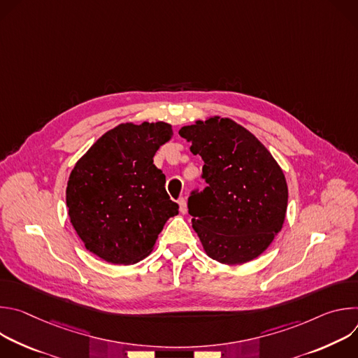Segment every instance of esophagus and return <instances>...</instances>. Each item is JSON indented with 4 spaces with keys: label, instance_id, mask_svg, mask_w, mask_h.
Instances as JSON below:
<instances>
[{
    "label": "esophagus",
    "instance_id": "34e87169",
    "mask_svg": "<svg viewBox=\"0 0 358 358\" xmlns=\"http://www.w3.org/2000/svg\"><path fill=\"white\" fill-rule=\"evenodd\" d=\"M178 208H180L181 214L187 213V201H185V198H180L178 199Z\"/></svg>",
    "mask_w": 358,
    "mask_h": 358
}]
</instances>
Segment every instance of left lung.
<instances>
[{"label":"left lung","instance_id":"left-lung-1","mask_svg":"<svg viewBox=\"0 0 358 358\" xmlns=\"http://www.w3.org/2000/svg\"><path fill=\"white\" fill-rule=\"evenodd\" d=\"M203 160L208 184L188 213L208 257L224 265L257 259L282 231L287 182L269 150L232 119L210 116L180 129Z\"/></svg>","mask_w":358,"mask_h":358}]
</instances>
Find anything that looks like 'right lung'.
<instances>
[{
	"label": "right lung",
	"mask_w": 358,
	"mask_h": 358,
	"mask_svg": "<svg viewBox=\"0 0 358 358\" xmlns=\"http://www.w3.org/2000/svg\"><path fill=\"white\" fill-rule=\"evenodd\" d=\"M174 131L164 122L122 123L99 137L71 171L66 206L85 248L113 265L137 264L155 249L178 206L152 164Z\"/></svg>",
	"instance_id": "obj_1"
}]
</instances>
